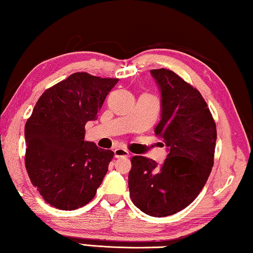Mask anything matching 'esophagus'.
I'll return each instance as SVG.
<instances>
[{
	"mask_svg": "<svg viewBox=\"0 0 253 253\" xmlns=\"http://www.w3.org/2000/svg\"><path fill=\"white\" fill-rule=\"evenodd\" d=\"M114 153H115L116 158H128L129 157V152H128V151L124 148H116L114 150Z\"/></svg>",
	"mask_w": 253,
	"mask_h": 253,
	"instance_id": "obj_1",
	"label": "esophagus"
}]
</instances>
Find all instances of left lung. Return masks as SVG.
Instances as JSON below:
<instances>
[{
	"mask_svg": "<svg viewBox=\"0 0 253 253\" xmlns=\"http://www.w3.org/2000/svg\"><path fill=\"white\" fill-rule=\"evenodd\" d=\"M160 92V122L154 128L165 142L164 164L143 156L131 158L128 186L131 201L143 212L166 217L185 209L206 185L213 166L217 130L198 89L174 71L153 69Z\"/></svg>",
	"mask_w": 253,
	"mask_h": 253,
	"instance_id": "left-lung-1",
	"label": "left lung"
}]
</instances>
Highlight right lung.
Masks as SVG:
<instances>
[{
	"mask_svg": "<svg viewBox=\"0 0 253 253\" xmlns=\"http://www.w3.org/2000/svg\"><path fill=\"white\" fill-rule=\"evenodd\" d=\"M118 79L70 75L41 95L25 126L26 169L48 205L75 210L95 197L114 152L84 141Z\"/></svg>",
	"mask_w": 253,
	"mask_h": 253,
	"instance_id": "1",
	"label": "right lung"
}]
</instances>
